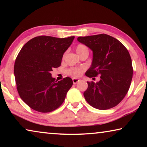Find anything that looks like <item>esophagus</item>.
Masks as SVG:
<instances>
[{
    "label": "esophagus",
    "instance_id": "1",
    "mask_svg": "<svg viewBox=\"0 0 147 147\" xmlns=\"http://www.w3.org/2000/svg\"><path fill=\"white\" fill-rule=\"evenodd\" d=\"M80 80L79 78H73V82L74 84H76L77 82H78Z\"/></svg>",
    "mask_w": 147,
    "mask_h": 147
}]
</instances>
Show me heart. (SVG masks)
<instances>
[{
	"label": "heart",
	"instance_id": "heart-1",
	"mask_svg": "<svg viewBox=\"0 0 147 147\" xmlns=\"http://www.w3.org/2000/svg\"><path fill=\"white\" fill-rule=\"evenodd\" d=\"M88 51L87 47L84 45L80 44L78 45H77L76 48V51L77 54H80L82 53H83L84 51ZM84 71V68H77V67H73L69 69L67 71V73L69 74V75L73 76L74 77H78L80 75H82V74L83 73V72Z\"/></svg>",
	"mask_w": 147,
	"mask_h": 147
}]
</instances>
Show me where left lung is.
Segmentation results:
<instances>
[{"label":"left lung","mask_w":147,"mask_h":147,"mask_svg":"<svg viewBox=\"0 0 147 147\" xmlns=\"http://www.w3.org/2000/svg\"><path fill=\"white\" fill-rule=\"evenodd\" d=\"M77 40L93 51L89 78L100 76L96 83L88 82L84 96L89 105L104 110L117 105L130 88L133 68L128 50L117 39L107 34L78 37Z\"/></svg>","instance_id":"8db88e82"}]
</instances>
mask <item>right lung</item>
Here are the masks:
<instances>
[{"label": "right lung", "mask_w": 147, "mask_h": 147, "mask_svg": "<svg viewBox=\"0 0 147 147\" xmlns=\"http://www.w3.org/2000/svg\"><path fill=\"white\" fill-rule=\"evenodd\" d=\"M74 38L38 36L20 51L14 65L17 89L20 97L32 109L51 112L63 102L73 80L69 77L55 80L51 73L61 65L63 54Z\"/></svg>", "instance_id": "right-lung-1"}]
</instances>
